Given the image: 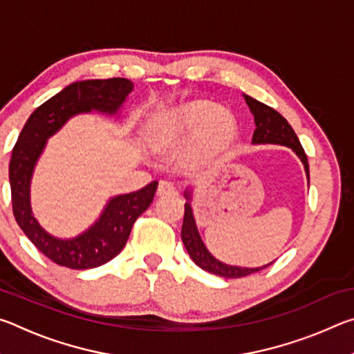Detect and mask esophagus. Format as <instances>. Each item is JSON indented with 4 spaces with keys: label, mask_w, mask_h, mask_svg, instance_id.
I'll use <instances>...</instances> for the list:
<instances>
[{
    "label": "esophagus",
    "mask_w": 354,
    "mask_h": 354,
    "mask_svg": "<svg viewBox=\"0 0 354 354\" xmlns=\"http://www.w3.org/2000/svg\"><path fill=\"white\" fill-rule=\"evenodd\" d=\"M176 187L170 181H160L158 185V195L159 196H173L176 195Z\"/></svg>",
    "instance_id": "34e87169"
}]
</instances>
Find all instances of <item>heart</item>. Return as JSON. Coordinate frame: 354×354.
I'll return each instance as SVG.
<instances>
[{"instance_id": "1", "label": "heart", "mask_w": 354, "mask_h": 354, "mask_svg": "<svg viewBox=\"0 0 354 354\" xmlns=\"http://www.w3.org/2000/svg\"><path fill=\"white\" fill-rule=\"evenodd\" d=\"M194 130L195 151L201 156H215L234 140L237 123L225 107L214 106L206 100L190 101L156 124L151 145L156 151L169 153L181 147Z\"/></svg>"}]
</instances>
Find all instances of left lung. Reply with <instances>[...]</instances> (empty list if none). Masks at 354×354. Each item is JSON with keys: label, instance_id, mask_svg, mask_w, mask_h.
I'll list each match as a JSON object with an SVG mask.
<instances>
[{"label": "left lung", "instance_id": "8db88e82", "mask_svg": "<svg viewBox=\"0 0 354 354\" xmlns=\"http://www.w3.org/2000/svg\"><path fill=\"white\" fill-rule=\"evenodd\" d=\"M243 98L247 101L251 113H253L254 124H256V129L253 133V140L251 142H253L254 145H261V143H272V145H283V147L290 148L303 162L304 171H306L308 183H309V164H308L306 153H304V149L298 140L295 131H293L290 124L287 123V120L281 115L279 112L274 111L273 107L263 104L261 101L248 97V95H243ZM184 196L185 200H187V203H185L184 206L181 239L184 242L185 250H187V253L192 257V261H194L198 267H201L203 270L218 274V277H223V278H243V277H248L251 273L261 272L266 267L270 266V263H273L270 262L262 267L248 268V267L227 266V263H223L218 259H215V257L209 253L206 245L201 241L198 227H196V223H195L194 211H192V205H190L192 196H190L189 189L184 192Z\"/></svg>", "mask_w": 354, "mask_h": 354}]
</instances>
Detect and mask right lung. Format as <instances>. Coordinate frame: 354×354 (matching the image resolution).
<instances>
[{
	"instance_id": "obj_1",
	"label": "right lung",
	"mask_w": 354,
	"mask_h": 354,
	"mask_svg": "<svg viewBox=\"0 0 354 354\" xmlns=\"http://www.w3.org/2000/svg\"><path fill=\"white\" fill-rule=\"evenodd\" d=\"M134 84L124 77L87 80L70 84L35 109L23 127L9 164L12 211L26 237L57 266L86 270L113 259L127 245L131 227L153 203L158 181L145 187L117 195L107 201L100 218L73 239L50 234L40 226L31 209V179L46 142L71 117L100 112L117 115Z\"/></svg>"
}]
</instances>
